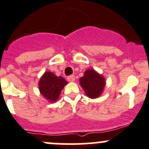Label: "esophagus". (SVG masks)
I'll use <instances>...</instances> for the list:
<instances>
[{
    "label": "esophagus",
    "instance_id": "obj_1",
    "mask_svg": "<svg viewBox=\"0 0 149 149\" xmlns=\"http://www.w3.org/2000/svg\"><path fill=\"white\" fill-rule=\"evenodd\" d=\"M68 81L70 82H73L75 81V76H70L68 77Z\"/></svg>",
    "mask_w": 149,
    "mask_h": 149
}]
</instances>
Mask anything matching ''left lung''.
Returning a JSON list of instances; mask_svg holds the SVG:
<instances>
[{
    "label": "left lung",
    "mask_w": 149,
    "mask_h": 149,
    "mask_svg": "<svg viewBox=\"0 0 149 149\" xmlns=\"http://www.w3.org/2000/svg\"><path fill=\"white\" fill-rule=\"evenodd\" d=\"M79 83L86 96L91 99H95L102 95L106 82L102 75L100 74L93 68H89L79 79Z\"/></svg>",
    "instance_id": "left-lung-1"
}]
</instances>
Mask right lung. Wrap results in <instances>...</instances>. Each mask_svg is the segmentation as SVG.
<instances>
[{
  "instance_id": "right-lung-1",
  "label": "right lung",
  "mask_w": 149,
  "mask_h": 149,
  "mask_svg": "<svg viewBox=\"0 0 149 149\" xmlns=\"http://www.w3.org/2000/svg\"><path fill=\"white\" fill-rule=\"evenodd\" d=\"M68 84V81L62 76H57L54 73L46 71L38 82L40 93L49 102L57 101L61 91Z\"/></svg>"
}]
</instances>
